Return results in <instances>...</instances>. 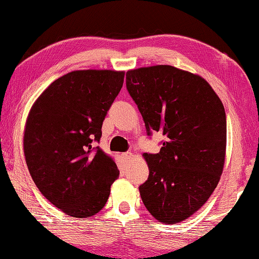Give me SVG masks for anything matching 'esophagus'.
<instances>
[{"label": "esophagus", "mask_w": 259, "mask_h": 259, "mask_svg": "<svg viewBox=\"0 0 259 259\" xmlns=\"http://www.w3.org/2000/svg\"><path fill=\"white\" fill-rule=\"evenodd\" d=\"M122 157H123V159H125V160L130 161V160L132 159V157H133V154H132V153H131V152H127V153H123V154H122Z\"/></svg>", "instance_id": "obj_1"}]
</instances>
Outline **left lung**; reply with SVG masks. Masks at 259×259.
I'll list each match as a JSON object with an SVG mask.
<instances>
[{"instance_id":"8db88e82","label":"left lung","mask_w":259,"mask_h":259,"mask_svg":"<svg viewBox=\"0 0 259 259\" xmlns=\"http://www.w3.org/2000/svg\"><path fill=\"white\" fill-rule=\"evenodd\" d=\"M126 88L148 136L161 132L162 147L145 153L149 175L139 187L157 221L175 224L196 212L215 190L227 147L224 106L208 81L170 65L126 72Z\"/></svg>"}]
</instances>
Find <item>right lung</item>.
I'll use <instances>...</instances> for the list:
<instances>
[{
  "label": "right lung",
  "instance_id": "obj_1",
  "mask_svg": "<svg viewBox=\"0 0 259 259\" xmlns=\"http://www.w3.org/2000/svg\"><path fill=\"white\" fill-rule=\"evenodd\" d=\"M123 77V71H72L49 85L29 112L23 146L30 175L44 197L70 216L102 210L119 176L113 159L95 142Z\"/></svg>",
  "mask_w": 259,
  "mask_h": 259
}]
</instances>
